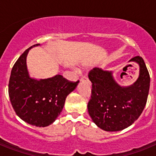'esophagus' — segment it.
<instances>
[{"label": "esophagus", "mask_w": 156, "mask_h": 156, "mask_svg": "<svg viewBox=\"0 0 156 156\" xmlns=\"http://www.w3.org/2000/svg\"><path fill=\"white\" fill-rule=\"evenodd\" d=\"M88 80V78L86 76H83L82 77L80 78V81L83 82V81H87Z\"/></svg>", "instance_id": "34e87169"}]
</instances>
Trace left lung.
Returning a JSON list of instances; mask_svg holds the SVG:
<instances>
[{
  "label": "left lung",
  "mask_w": 156,
  "mask_h": 156,
  "mask_svg": "<svg viewBox=\"0 0 156 156\" xmlns=\"http://www.w3.org/2000/svg\"><path fill=\"white\" fill-rule=\"evenodd\" d=\"M140 66V75L133 85L120 87L112 72L94 68L88 77L92 83L87 108L92 120L105 131H119L133 124L142 113L150 87V76L144 59L132 58Z\"/></svg>",
  "instance_id": "1"
}]
</instances>
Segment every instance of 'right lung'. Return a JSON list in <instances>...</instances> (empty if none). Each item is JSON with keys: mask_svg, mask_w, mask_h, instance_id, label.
<instances>
[{"mask_svg": "<svg viewBox=\"0 0 156 156\" xmlns=\"http://www.w3.org/2000/svg\"><path fill=\"white\" fill-rule=\"evenodd\" d=\"M31 48L22 54L12 67L8 94L11 104L20 119L33 126L44 127L57 119L67 95L76 87L79 80H68L61 75L41 80L30 78L27 68V56Z\"/></svg>", "mask_w": 156, "mask_h": 156, "instance_id": "add662e5", "label": "right lung"}]
</instances>
